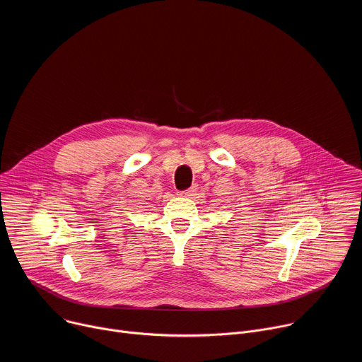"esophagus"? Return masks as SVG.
Wrapping results in <instances>:
<instances>
[{
	"label": "esophagus",
	"instance_id": "34e87169",
	"mask_svg": "<svg viewBox=\"0 0 362 362\" xmlns=\"http://www.w3.org/2000/svg\"><path fill=\"white\" fill-rule=\"evenodd\" d=\"M196 190V187H189V189H185V190H179L177 194L182 196V197H189L193 194V192Z\"/></svg>",
	"mask_w": 362,
	"mask_h": 362
}]
</instances>
